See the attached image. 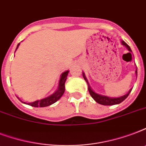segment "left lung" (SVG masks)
<instances>
[{"mask_svg": "<svg viewBox=\"0 0 146 146\" xmlns=\"http://www.w3.org/2000/svg\"><path fill=\"white\" fill-rule=\"evenodd\" d=\"M121 43H122L123 45H124V46L127 47V48L128 49V50H129L130 52H132L131 49H130V47H129L126 42L122 41ZM129 54H131V53H129ZM136 73L137 74V70H136ZM82 74H83V78H84V80L86 81L87 84H88V90H89V94H90V96L93 98V99L95 100L97 103H98V104H103V105H113V104H120V103L123 102V101L128 97V96H129V93H130V92H131L132 90V89H130L129 91V92H128L127 95H125V96H121V97L119 98H110L108 97V96H101V95H98V94L96 93L95 92H93L92 90V89L90 88V86H89V82H88L85 76V74L84 73H82Z\"/></svg>", "mask_w": 146, "mask_h": 146, "instance_id": "8db88e82", "label": "left lung"}]
</instances>
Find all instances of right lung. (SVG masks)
Here are the masks:
<instances>
[{"mask_svg":"<svg viewBox=\"0 0 146 146\" xmlns=\"http://www.w3.org/2000/svg\"><path fill=\"white\" fill-rule=\"evenodd\" d=\"M19 44H18L17 47V49L18 48ZM16 49V50H17ZM69 71H66L64 73H62L59 82V86H58V89L57 91L55 92L54 93L51 95V96H48V97L43 98V99L38 100V101H35L32 103H29V105L33 107H35V108H43V107H47L49 106L50 104H54L55 102H57V100H59L61 96H63V94L64 93L65 91V82H66V78H67V75H68Z\"/></svg>","mask_w":146,"mask_h":146,"instance_id":"right-lung-1","label":"right lung"}]
</instances>
